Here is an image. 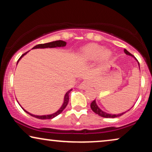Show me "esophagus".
Returning <instances> with one entry per match:
<instances>
[{
    "label": "esophagus",
    "instance_id": "34e87169",
    "mask_svg": "<svg viewBox=\"0 0 152 152\" xmlns=\"http://www.w3.org/2000/svg\"><path fill=\"white\" fill-rule=\"evenodd\" d=\"M90 86H91L90 81L84 80V81H83L82 83H81L80 86H79V87H80V88H81V89H86Z\"/></svg>",
    "mask_w": 152,
    "mask_h": 152
}]
</instances>
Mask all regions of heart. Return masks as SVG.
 Wrapping results in <instances>:
<instances>
[{
	"instance_id": "obj_1",
	"label": "heart",
	"mask_w": 152,
	"mask_h": 152,
	"mask_svg": "<svg viewBox=\"0 0 152 152\" xmlns=\"http://www.w3.org/2000/svg\"><path fill=\"white\" fill-rule=\"evenodd\" d=\"M82 55L86 59H94L99 57L102 62H107L111 57V53L109 50L104 49L101 45L91 43L84 47L82 50Z\"/></svg>"
}]
</instances>
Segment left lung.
I'll return each mask as SVG.
<instances>
[{
  "mask_svg": "<svg viewBox=\"0 0 152 152\" xmlns=\"http://www.w3.org/2000/svg\"><path fill=\"white\" fill-rule=\"evenodd\" d=\"M124 53H125L126 55H129L130 56H133V55H132L129 52H128L126 50V49L124 50ZM135 59H136V58H135ZM137 60V59H136ZM138 61V60H137ZM138 65L140 66V64H139L138 62ZM91 109H92V111L95 113L97 115H99V116H101V117H103V118H117V117H120V116H121L122 115H123L124 113H120V114H118V115H115V114H109V113H105V112H104L102 111V110L99 109V108L97 107V105L96 104V102H95V100H93L91 104ZM126 113V112H125Z\"/></svg>",
  "mask_w": 152,
  "mask_h": 152,
  "instance_id": "1",
  "label": "left lung"
}]
</instances>
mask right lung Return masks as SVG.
Instances as JSON below:
<instances>
[{"label": "right lung", "instance_id": "right-lung-1", "mask_svg": "<svg viewBox=\"0 0 152 152\" xmlns=\"http://www.w3.org/2000/svg\"><path fill=\"white\" fill-rule=\"evenodd\" d=\"M66 45V43L65 41H61V40H59V41H53V42H50V43H42V44H38L37 45H35V46L32 49L34 48H56V47H64ZM28 53V52H26V53H25L24 54H23V55L20 56V57L18 59V61H17V64L19 60L20 59V58L23 57V56L26 55V54ZM71 90L68 91L67 93H66L65 95V97H64V104L63 105H62V107L60 108V109L59 111H57L56 113H53V114H51V115H32V114H30V113H28V111H26V110H24L26 112V113H28L30 114V115L33 116V117L34 118H39V119H41V120H45V119H52V118L56 117V116L59 115L61 113L62 111H64V109H65L66 107V106H67L68 103V101H69V93Z\"/></svg>", "mask_w": 152, "mask_h": 152}]
</instances>
